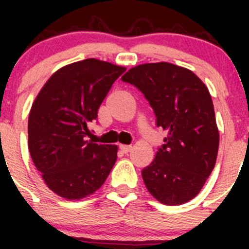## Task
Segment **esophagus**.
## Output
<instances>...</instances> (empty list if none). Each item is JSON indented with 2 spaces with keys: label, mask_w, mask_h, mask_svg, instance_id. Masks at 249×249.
<instances>
[{
  "label": "esophagus",
  "mask_w": 249,
  "mask_h": 249,
  "mask_svg": "<svg viewBox=\"0 0 249 249\" xmlns=\"http://www.w3.org/2000/svg\"><path fill=\"white\" fill-rule=\"evenodd\" d=\"M119 149L122 150L123 153H129L130 149H131V145H126V144H120Z\"/></svg>",
  "instance_id": "1"
}]
</instances>
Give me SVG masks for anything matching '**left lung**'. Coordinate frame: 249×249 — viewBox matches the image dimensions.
I'll use <instances>...</instances> for the list:
<instances>
[{
	"label": "left lung",
	"mask_w": 249,
	"mask_h": 249,
	"mask_svg": "<svg viewBox=\"0 0 249 249\" xmlns=\"http://www.w3.org/2000/svg\"><path fill=\"white\" fill-rule=\"evenodd\" d=\"M123 82L144 95L167 132L149 166L142 170L148 192L164 205L194 199L214 169L219 131L207 87L194 72L170 62L143 64Z\"/></svg>",
	"instance_id": "left-lung-1"
}]
</instances>
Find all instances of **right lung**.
Masks as SVG:
<instances>
[{"label": "right lung", "instance_id": "obj_1", "mask_svg": "<svg viewBox=\"0 0 249 249\" xmlns=\"http://www.w3.org/2000/svg\"><path fill=\"white\" fill-rule=\"evenodd\" d=\"M125 67L85 59L57 70L29 115V150L47 187L67 200L94 194L117 160L118 147L88 141L89 126Z\"/></svg>", "mask_w": 249, "mask_h": 249}]
</instances>
